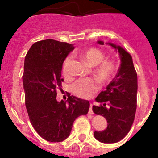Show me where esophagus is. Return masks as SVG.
Segmentation results:
<instances>
[{
	"mask_svg": "<svg viewBox=\"0 0 158 158\" xmlns=\"http://www.w3.org/2000/svg\"><path fill=\"white\" fill-rule=\"evenodd\" d=\"M92 106H93V105L91 104V103H90V109H89V112H88V113H89L90 114H93L94 113H93V110H92Z\"/></svg>",
	"mask_w": 158,
	"mask_h": 158,
	"instance_id": "1",
	"label": "esophagus"
}]
</instances>
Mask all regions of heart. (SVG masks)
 I'll list each match as a JSON object with an SVG mask.
<instances>
[{"label":"heart","instance_id":"b5f03b06","mask_svg":"<svg viewBox=\"0 0 158 158\" xmlns=\"http://www.w3.org/2000/svg\"><path fill=\"white\" fill-rule=\"evenodd\" d=\"M79 56L90 67H95L93 70L94 77L101 84H106L111 80L116 66L113 61L104 60L103 52L96 48H90L81 50ZM72 57L68 56L62 64V74L69 77L70 74V65ZM72 91L81 98H89L97 90V84L92 79H81L72 85Z\"/></svg>","mask_w":158,"mask_h":158}]
</instances>
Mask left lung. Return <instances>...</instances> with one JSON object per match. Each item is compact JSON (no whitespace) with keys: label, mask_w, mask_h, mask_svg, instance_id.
<instances>
[{"label":"left lung","mask_w":158,"mask_h":158,"mask_svg":"<svg viewBox=\"0 0 158 158\" xmlns=\"http://www.w3.org/2000/svg\"><path fill=\"white\" fill-rule=\"evenodd\" d=\"M98 44L104 45L102 41ZM108 44L119 53L120 65L117 73L107 85L106 89L95 100L99 106H93V111L106 117L108 126L105 130L94 131V137L107 144L119 142L131 129L137 108V75L131 56L121 46Z\"/></svg>","instance_id":"8db88e82"}]
</instances>
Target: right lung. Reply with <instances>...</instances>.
I'll return each mask as SVG.
<instances>
[{"label": "right lung", "instance_id": "right-lung-1", "mask_svg": "<svg viewBox=\"0 0 158 158\" xmlns=\"http://www.w3.org/2000/svg\"><path fill=\"white\" fill-rule=\"evenodd\" d=\"M74 47L52 39L34 43L25 57L23 86L25 105L31 124L47 141L61 142L71 131L78 117L89 110V101L68 96L58 102L56 89L61 87V69Z\"/></svg>", "mask_w": 158, "mask_h": 158}]
</instances>
